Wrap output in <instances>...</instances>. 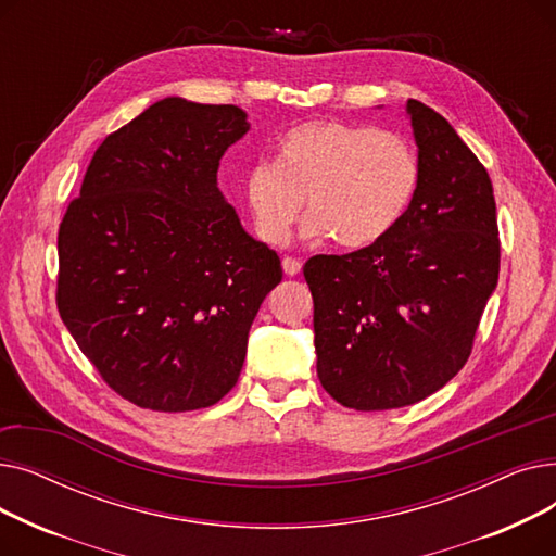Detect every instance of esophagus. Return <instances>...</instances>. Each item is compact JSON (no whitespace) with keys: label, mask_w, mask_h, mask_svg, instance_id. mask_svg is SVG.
<instances>
[{"label":"esophagus","mask_w":556,"mask_h":556,"mask_svg":"<svg viewBox=\"0 0 556 556\" xmlns=\"http://www.w3.org/2000/svg\"><path fill=\"white\" fill-rule=\"evenodd\" d=\"M281 268H283V273H286L288 277H295V275L302 273V263H300L298 258H293V256H286V258L281 261Z\"/></svg>","instance_id":"obj_1"}]
</instances>
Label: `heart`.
<instances>
[{"label": "heart", "mask_w": 556, "mask_h": 556, "mask_svg": "<svg viewBox=\"0 0 556 556\" xmlns=\"http://www.w3.org/2000/svg\"><path fill=\"white\" fill-rule=\"evenodd\" d=\"M421 164L413 143L392 130L311 122L277 141L275 164L245 175V202L256 237L283 245L306 200L304 237L361 250L386 239L410 207Z\"/></svg>", "instance_id": "b5f03b06"}]
</instances>
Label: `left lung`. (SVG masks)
Instances as JSON below:
<instances>
[{
	"mask_svg": "<svg viewBox=\"0 0 556 556\" xmlns=\"http://www.w3.org/2000/svg\"><path fill=\"white\" fill-rule=\"evenodd\" d=\"M405 110L421 164L410 207L378 243L304 266L319 383L363 413L413 405L451 381L501 270L486 168L440 112L415 99Z\"/></svg>",
	"mask_w": 556,
	"mask_h": 556,
	"instance_id": "obj_1",
	"label": "left lung"
}]
</instances>
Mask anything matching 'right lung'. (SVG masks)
I'll list each match as a JSON object with an SVG mask.
<instances>
[{
	"label": "right lung",
	"mask_w": 556,
	"mask_h": 556,
	"mask_svg": "<svg viewBox=\"0 0 556 556\" xmlns=\"http://www.w3.org/2000/svg\"><path fill=\"white\" fill-rule=\"evenodd\" d=\"M250 130L237 105L168 97L108 135L58 231V311L103 381L130 403L187 413L239 381L281 261L218 189Z\"/></svg>",
	"instance_id": "add662e5"
}]
</instances>
